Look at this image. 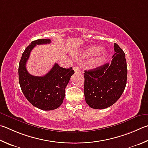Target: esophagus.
<instances>
[{"instance_id":"obj_1","label":"esophagus","mask_w":148,"mask_h":148,"mask_svg":"<svg viewBox=\"0 0 148 148\" xmlns=\"http://www.w3.org/2000/svg\"><path fill=\"white\" fill-rule=\"evenodd\" d=\"M73 69H74V71L75 72H76V73H79V72H80V69H79L78 66H74Z\"/></svg>"}]
</instances>
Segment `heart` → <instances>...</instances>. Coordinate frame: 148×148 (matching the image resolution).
<instances>
[{"mask_svg": "<svg viewBox=\"0 0 148 148\" xmlns=\"http://www.w3.org/2000/svg\"><path fill=\"white\" fill-rule=\"evenodd\" d=\"M82 55L85 57H92L96 56L95 63L96 65H98L105 61L107 56V53L105 50H101L100 47L90 46L83 50Z\"/></svg>", "mask_w": 148, "mask_h": 148, "instance_id": "b5f03b06", "label": "heart"}]
</instances>
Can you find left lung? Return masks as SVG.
I'll return each instance as SVG.
<instances>
[{
	"mask_svg": "<svg viewBox=\"0 0 148 148\" xmlns=\"http://www.w3.org/2000/svg\"><path fill=\"white\" fill-rule=\"evenodd\" d=\"M114 50L111 63L85 71V98L92 109H103L111 106L125 88L127 69L125 53L116 43Z\"/></svg>",
	"mask_w": 148,
	"mask_h": 148,
	"instance_id": "1",
	"label": "left lung"
}]
</instances>
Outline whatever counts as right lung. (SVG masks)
Masks as SVG:
<instances>
[{
	"label": "right lung",
	"mask_w": 148,
	"mask_h": 148,
	"mask_svg": "<svg viewBox=\"0 0 148 148\" xmlns=\"http://www.w3.org/2000/svg\"><path fill=\"white\" fill-rule=\"evenodd\" d=\"M50 39H37L31 42L23 53L18 65V79L24 95L32 106L37 108L51 111L58 108L65 98V90L74 71L72 67L65 69L55 65L43 76L29 74L26 64L32 49L36 45L50 43Z\"/></svg>",
	"instance_id": "add662e5"
}]
</instances>
